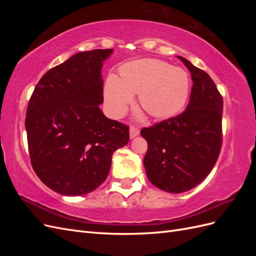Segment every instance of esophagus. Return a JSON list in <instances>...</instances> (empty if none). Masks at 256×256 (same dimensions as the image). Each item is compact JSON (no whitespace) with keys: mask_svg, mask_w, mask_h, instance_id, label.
Here are the masks:
<instances>
[{"mask_svg":"<svg viewBox=\"0 0 256 256\" xmlns=\"http://www.w3.org/2000/svg\"><path fill=\"white\" fill-rule=\"evenodd\" d=\"M138 134H140V130H138L136 126H131V128H130V138H132L138 136Z\"/></svg>","mask_w":256,"mask_h":256,"instance_id":"obj_1","label":"esophagus"}]
</instances>
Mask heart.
I'll list each match as a JSON object with an SVG mask.
<instances>
[{
	"mask_svg": "<svg viewBox=\"0 0 256 256\" xmlns=\"http://www.w3.org/2000/svg\"><path fill=\"white\" fill-rule=\"evenodd\" d=\"M120 74V79L110 76L104 86L106 104L113 116L125 112L134 94H138L142 109L157 118L177 114L187 102L190 78L182 68L145 58L122 66Z\"/></svg>",
	"mask_w": 256,
	"mask_h": 256,
	"instance_id": "obj_1",
	"label": "heart"
}]
</instances>
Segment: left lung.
<instances>
[{
    "label": "left lung",
    "instance_id": "obj_1",
    "mask_svg": "<svg viewBox=\"0 0 256 256\" xmlns=\"http://www.w3.org/2000/svg\"><path fill=\"white\" fill-rule=\"evenodd\" d=\"M191 72L186 110L141 130L147 141L144 157L150 182L168 193L194 188L212 172L222 145L223 98L207 72L177 56Z\"/></svg>",
    "mask_w": 256,
    "mask_h": 256
}]
</instances>
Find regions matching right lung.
<instances>
[{
  "mask_svg": "<svg viewBox=\"0 0 256 256\" xmlns=\"http://www.w3.org/2000/svg\"><path fill=\"white\" fill-rule=\"evenodd\" d=\"M112 49L79 52L46 72L30 98L26 129L40 180L63 196L94 191L113 152L129 142V126L104 115L102 62Z\"/></svg>",
  "mask_w": 256,
  "mask_h": 256,
  "instance_id": "add662e5",
  "label": "right lung"
}]
</instances>
